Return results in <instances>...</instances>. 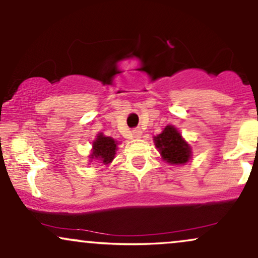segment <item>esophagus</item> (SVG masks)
I'll use <instances>...</instances> for the list:
<instances>
[{
	"label": "esophagus",
	"mask_w": 258,
	"mask_h": 258,
	"mask_svg": "<svg viewBox=\"0 0 258 258\" xmlns=\"http://www.w3.org/2000/svg\"><path fill=\"white\" fill-rule=\"evenodd\" d=\"M132 135H133V137H135V138H139V137H141V136H142L141 130H138V128L133 130V131H132Z\"/></svg>",
	"instance_id": "esophagus-1"
}]
</instances>
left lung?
Here are the masks:
<instances>
[{"label":"left lung","mask_w":258,"mask_h":258,"mask_svg":"<svg viewBox=\"0 0 258 258\" xmlns=\"http://www.w3.org/2000/svg\"><path fill=\"white\" fill-rule=\"evenodd\" d=\"M154 141L162 159L166 160L168 164H185L190 158V147L183 141L179 132L173 126H166Z\"/></svg>","instance_id":"8db88e82"}]
</instances>
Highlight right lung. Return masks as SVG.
<instances>
[{
	"label": "right lung",
	"mask_w": 258,
	"mask_h": 258,
	"mask_svg": "<svg viewBox=\"0 0 258 258\" xmlns=\"http://www.w3.org/2000/svg\"><path fill=\"white\" fill-rule=\"evenodd\" d=\"M116 150V143L110 137L99 135L98 138L93 142V153L92 159H97L102 161L103 164H109L112 161Z\"/></svg>",
	"instance_id": "right-lung-1"
}]
</instances>
